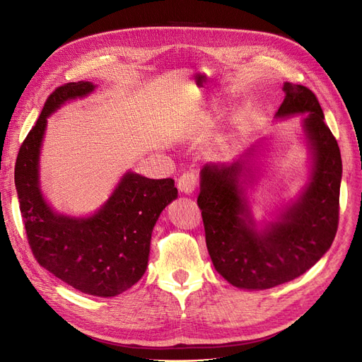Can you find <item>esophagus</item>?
I'll return each mask as SVG.
<instances>
[{
	"instance_id": "obj_1",
	"label": "esophagus",
	"mask_w": 362,
	"mask_h": 362,
	"mask_svg": "<svg viewBox=\"0 0 362 362\" xmlns=\"http://www.w3.org/2000/svg\"><path fill=\"white\" fill-rule=\"evenodd\" d=\"M199 182V175L196 172H185L178 180V190L184 194H192Z\"/></svg>"
}]
</instances>
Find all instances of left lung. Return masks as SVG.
<instances>
[{"label": "left lung", "instance_id": "left-lung-1", "mask_svg": "<svg viewBox=\"0 0 362 362\" xmlns=\"http://www.w3.org/2000/svg\"><path fill=\"white\" fill-rule=\"evenodd\" d=\"M283 91L274 117L303 115L302 129L311 153L308 181L295 200L279 208L272 219L256 222L246 188L255 182V159L262 143L249 147L231 165L206 163L200 170L197 204L212 264L230 284L245 290L295 280L321 259L337 231L341 181L337 141L311 90L284 82Z\"/></svg>", "mask_w": 362, "mask_h": 362}]
</instances>
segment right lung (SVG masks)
Instances as JSON below:
<instances>
[{"mask_svg":"<svg viewBox=\"0 0 362 362\" xmlns=\"http://www.w3.org/2000/svg\"><path fill=\"white\" fill-rule=\"evenodd\" d=\"M94 90L93 82H71L47 98L17 154L14 182L28 242L38 264L82 293L112 298L144 275L153 228L162 211L178 197V190L170 178L150 180L127 170L91 215L71 216L51 208L40 181L47 119L67 101Z\"/></svg>","mask_w":362,"mask_h":362,"instance_id":"right-lung-1","label":"right lung"}]
</instances>
